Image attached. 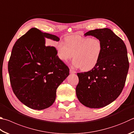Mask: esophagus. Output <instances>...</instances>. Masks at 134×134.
Wrapping results in <instances>:
<instances>
[{
	"label": "esophagus",
	"mask_w": 134,
	"mask_h": 134,
	"mask_svg": "<svg viewBox=\"0 0 134 134\" xmlns=\"http://www.w3.org/2000/svg\"><path fill=\"white\" fill-rule=\"evenodd\" d=\"M70 72L71 74H75L76 73V71H74V70H72V69H70Z\"/></svg>",
	"instance_id": "1"
}]
</instances>
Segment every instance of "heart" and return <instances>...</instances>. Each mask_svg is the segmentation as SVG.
<instances>
[{"label": "heart", "mask_w": 134, "mask_h": 134, "mask_svg": "<svg viewBox=\"0 0 134 134\" xmlns=\"http://www.w3.org/2000/svg\"><path fill=\"white\" fill-rule=\"evenodd\" d=\"M57 55L63 62L73 57L72 67L89 71L99 62L103 52V45L98 38L69 36L65 42L60 41L56 46Z\"/></svg>", "instance_id": "obj_1"}]
</instances>
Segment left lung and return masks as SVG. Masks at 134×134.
I'll return each instance as SVG.
<instances>
[{"mask_svg": "<svg viewBox=\"0 0 134 134\" xmlns=\"http://www.w3.org/2000/svg\"><path fill=\"white\" fill-rule=\"evenodd\" d=\"M84 36L100 40L103 52L93 69L77 73L76 95L84 106L102 108L115 101L124 87L129 69L127 50L122 40L108 28L90 30Z\"/></svg>", "mask_w": 134, "mask_h": 134, "instance_id": "1", "label": "left lung"}]
</instances>
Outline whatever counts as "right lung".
<instances>
[{"instance_id": "right-lung-1", "label": "right lung", "mask_w": 134, "mask_h": 134, "mask_svg": "<svg viewBox=\"0 0 134 134\" xmlns=\"http://www.w3.org/2000/svg\"><path fill=\"white\" fill-rule=\"evenodd\" d=\"M46 39L59 42L60 38L31 28L16 41L8 63L14 94L26 106L37 110L54 103L57 88L69 75L55 48L45 46Z\"/></svg>"}]
</instances>
